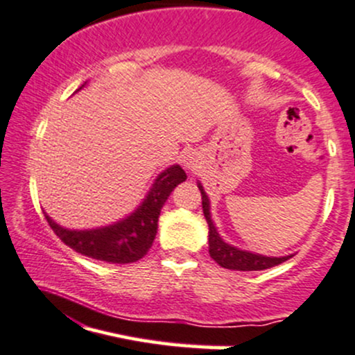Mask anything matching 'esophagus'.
<instances>
[{
  "label": "esophagus",
  "instance_id": "esophagus-1",
  "mask_svg": "<svg viewBox=\"0 0 355 355\" xmlns=\"http://www.w3.org/2000/svg\"><path fill=\"white\" fill-rule=\"evenodd\" d=\"M182 166L188 171H196L200 167V155L196 152H188L182 157Z\"/></svg>",
  "mask_w": 355,
  "mask_h": 355
}]
</instances>
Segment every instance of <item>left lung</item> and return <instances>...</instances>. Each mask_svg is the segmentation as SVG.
Segmentation results:
<instances>
[{"mask_svg":"<svg viewBox=\"0 0 355 355\" xmlns=\"http://www.w3.org/2000/svg\"><path fill=\"white\" fill-rule=\"evenodd\" d=\"M198 189L202 191V207H203V215L207 218L208 224V251H210V257L222 266V268L229 270H239V272H253V270H266L272 268V266L280 265L288 257H265V254L253 253V251L239 250V248L232 246V244L225 243L224 239L218 234L217 227H215L214 220H211L210 214V198L205 193L202 182L198 181Z\"/></svg>","mask_w":355,"mask_h":355,"instance_id":"8db88e82","label":"left lung"}]
</instances>
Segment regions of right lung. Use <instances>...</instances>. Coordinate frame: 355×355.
I'll return each mask as SVG.
<instances>
[{"instance_id":"obj_1","label":"right lung","mask_w":355,"mask_h":355,"mask_svg":"<svg viewBox=\"0 0 355 355\" xmlns=\"http://www.w3.org/2000/svg\"><path fill=\"white\" fill-rule=\"evenodd\" d=\"M85 83L78 90H82ZM182 181H186V173L181 166L174 164L167 167L153 181L152 188L148 189L147 196L138 205L137 210L131 211L121 220L104 225V227L76 231V229L61 227L49 215H44L54 234L76 253L98 259V261L121 263V265L133 263L144 258L150 250L157 234L160 210L173 189Z\"/></svg>"}]
</instances>
